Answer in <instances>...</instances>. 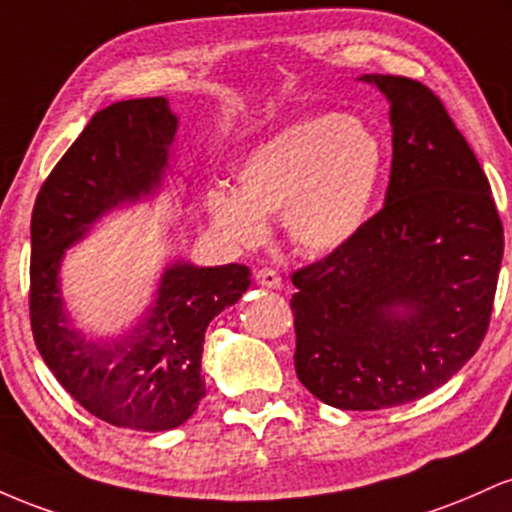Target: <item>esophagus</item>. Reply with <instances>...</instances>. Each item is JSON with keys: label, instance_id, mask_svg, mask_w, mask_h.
Here are the masks:
<instances>
[{"label": "esophagus", "instance_id": "obj_1", "mask_svg": "<svg viewBox=\"0 0 512 512\" xmlns=\"http://www.w3.org/2000/svg\"><path fill=\"white\" fill-rule=\"evenodd\" d=\"M256 283L263 287H273V290H280V287H283V278H280V273L271 271V268H261V271L256 273Z\"/></svg>", "mask_w": 512, "mask_h": 512}]
</instances>
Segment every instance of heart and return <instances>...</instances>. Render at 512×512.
Listing matches in <instances>:
<instances>
[{"mask_svg": "<svg viewBox=\"0 0 512 512\" xmlns=\"http://www.w3.org/2000/svg\"><path fill=\"white\" fill-rule=\"evenodd\" d=\"M384 142L358 116L324 113L285 125L234 166L237 188L205 193L210 227L232 246H258L266 222L283 220L304 256L341 251L360 234L380 191Z\"/></svg>", "mask_w": 512, "mask_h": 512, "instance_id": "obj_1", "label": "heart"}]
</instances>
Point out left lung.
I'll return each instance as SVG.
<instances>
[{"label":"left lung","mask_w":512,"mask_h":512,"mask_svg":"<svg viewBox=\"0 0 512 512\" xmlns=\"http://www.w3.org/2000/svg\"><path fill=\"white\" fill-rule=\"evenodd\" d=\"M389 101L392 176L360 234L292 275L295 370L343 411L409 404L479 350L503 258V225L472 147L438 96L363 74Z\"/></svg>","instance_id":"1"}]
</instances>
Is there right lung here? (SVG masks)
<instances>
[{
    "instance_id": "right-lung-1",
    "label": "right lung",
    "mask_w": 512,
    "mask_h": 512,
    "mask_svg": "<svg viewBox=\"0 0 512 512\" xmlns=\"http://www.w3.org/2000/svg\"><path fill=\"white\" fill-rule=\"evenodd\" d=\"M176 130L164 96L111 103L57 162L31 217V329L45 365L96 418L147 433L179 428L198 409L205 331L249 290L251 271L176 258L132 329L89 338L67 312L60 268L103 217L162 193Z\"/></svg>"
}]
</instances>
